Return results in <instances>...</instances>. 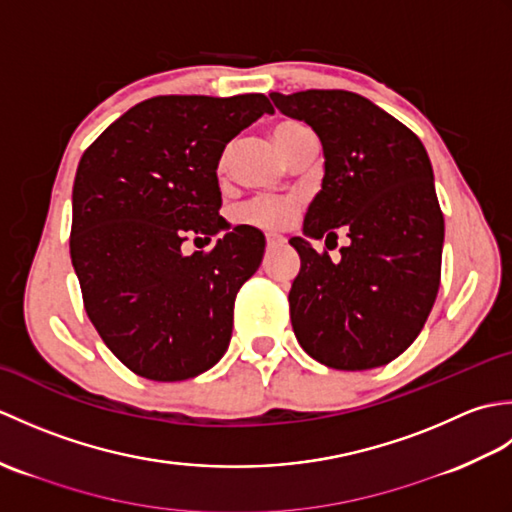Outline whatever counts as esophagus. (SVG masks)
Listing matches in <instances>:
<instances>
[{
    "mask_svg": "<svg viewBox=\"0 0 512 512\" xmlns=\"http://www.w3.org/2000/svg\"><path fill=\"white\" fill-rule=\"evenodd\" d=\"M284 242H286V239L281 237V235H275V233H268V235H266V244H268V250H273V248L284 246Z\"/></svg>",
    "mask_w": 512,
    "mask_h": 512,
    "instance_id": "esophagus-1",
    "label": "esophagus"
}]
</instances>
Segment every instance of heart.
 <instances>
[{"mask_svg":"<svg viewBox=\"0 0 512 512\" xmlns=\"http://www.w3.org/2000/svg\"><path fill=\"white\" fill-rule=\"evenodd\" d=\"M306 125L297 121H284L273 129V138L279 151L284 149L290 136H295ZM297 213V202L290 198H266V200H253L244 204L242 209L233 213L235 224H246V226H259V228H281L286 226L292 217Z\"/></svg>","mask_w":512,"mask_h":512,"instance_id":"obj_1","label":"heart"}]
</instances>
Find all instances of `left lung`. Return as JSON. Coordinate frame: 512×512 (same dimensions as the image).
<instances>
[{
	"mask_svg": "<svg viewBox=\"0 0 512 512\" xmlns=\"http://www.w3.org/2000/svg\"><path fill=\"white\" fill-rule=\"evenodd\" d=\"M270 99L323 145L325 176L303 233L321 239L343 228L350 237L339 262L308 239H290L301 257L288 295L292 330L332 369L387 365L416 341L440 288L444 217L427 149L361 94L306 90Z\"/></svg>",
	"mask_w": 512,
	"mask_h": 512,
	"instance_id": "obj_1",
	"label": "left lung"
}]
</instances>
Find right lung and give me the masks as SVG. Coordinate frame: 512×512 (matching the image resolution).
<instances>
[{
	"instance_id": "1",
	"label": "right lung",
	"mask_w": 512,
	"mask_h": 512,
	"mask_svg": "<svg viewBox=\"0 0 512 512\" xmlns=\"http://www.w3.org/2000/svg\"><path fill=\"white\" fill-rule=\"evenodd\" d=\"M273 112L264 94L154 96L85 149L72 189L70 257L103 343L134 374L173 383L211 369L233 332L237 290L266 239L239 224L204 253L220 215L217 162L226 143Z\"/></svg>"
}]
</instances>
